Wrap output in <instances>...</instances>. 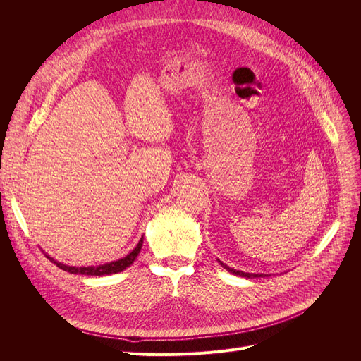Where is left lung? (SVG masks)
<instances>
[{
    "label": "left lung",
    "mask_w": 361,
    "mask_h": 361,
    "mask_svg": "<svg viewBox=\"0 0 361 361\" xmlns=\"http://www.w3.org/2000/svg\"><path fill=\"white\" fill-rule=\"evenodd\" d=\"M220 262V260H218ZM220 264L228 271V272H232V274H235V276H239V277H247V279H255V277H268V274H251V272H244V271H239V269H233V268H231V267H227L226 264H223V262H220Z\"/></svg>",
    "instance_id": "8db88e82"
}]
</instances>
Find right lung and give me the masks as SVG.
<instances>
[{"mask_svg":"<svg viewBox=\"0 0 361 361\" xmlns=\"http://www.w3.org/2000/svg\"><path fill=\"white\" fill-rule=\"evenodd\" d=\"M143 247V236L138 241L137 247L128 253L125 257L110 262V264H104V265H97V267H71L66 264H61V262L56 260L54 257H51L49 255L45 253V256L54 262L60 269L68 271L71 274H81V276H110V274H117V272H122L123 269H126L128 267H130L134 264V260L137 259V256L140 255V250Z\"/></svg>","mask_w":361,"mask_h":361,"instance_id":"right-lung-1","label":"right lung"}]
</instances>
